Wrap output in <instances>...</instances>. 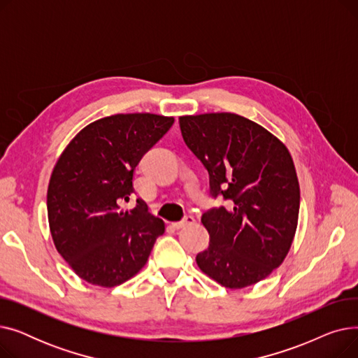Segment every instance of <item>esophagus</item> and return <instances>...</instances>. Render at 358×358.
I'll return each instance as SVG.
<instances>
[{
  "instance_id": "esophagus-1",
  "label": "esophagus",
  "mask_w": 358,
  "mask_h": 358,
  "mask_svg": "<svg viewBox=\"0 0 358 358\" xmlns=\"http://www.w3.org/2000/svg\"><path fill=\"white\" fill-rule=\"evenodd\" d=\"M193 223H194V217H193V216H185L182 220L174 222L173 227H174L176 229H181V228L187 227V224H193Z\"/></svg>"
}]
</instances>
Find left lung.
<instances>
[{
    "label": "left lung",
    "instance_id": "1",
    "mask_svg": "<svg viewBox=\"0 0 358 358\" xmlns=\"http://www.w3.org/2000/svg\"><path fill=\"white\" fill-rule=\"evenodd\" d=\"M185 145L209 173L210 193L229 208L203 213L209 248L199 268L228 289L268 277L285 261L297 228L300 189L286 145L235 113L178 119Z\"/></svg>",
    "mask_w": 358,
    "mask_h": 358
}]
</instances>
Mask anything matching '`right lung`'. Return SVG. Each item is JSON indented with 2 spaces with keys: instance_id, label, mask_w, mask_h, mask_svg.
Instances as JSON below:
<instances>
[{
  "instance_id": "right-lung-1",
  "label": "right lung",
  "mask_w": 358,
  "mask_h": 358,
  "mask_svg": "<svg viewBox=\"0 0 358 358\" xmlns=\"http://www.w3.org/2000/svg\"><path fill=\"white\" fill-rule=\"evenodd\" d=\"M174 117L127 113L85 126L56 161L48 187V219L56 250L78 277L119 286L146 264L164 220L142 199L124 210L135 168Z\"/></svg>"
}]
</instances>
